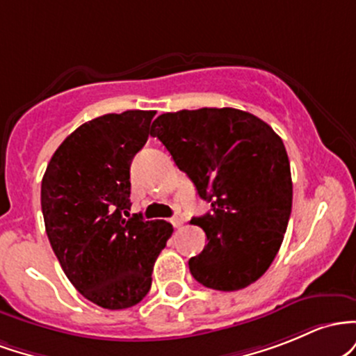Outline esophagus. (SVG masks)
Segmentation results:
<instances>
[{
    "label": "esophagus",
    "mask_w": 356,
    "mask_h": 356,
    "mask_svg": "<svg viewBox=\"0 0 356 356\" xmlns=\"http://www.w3.org/2000/svg\"><path fill=\"white\" fill-rule=\"evenodd\" d=\"M171 223H173V227H181L183 223H185V218H183V215H179V213H177V215H173V217H171V220H170Z\"/></svg>",
    "instance_id": "obj_1"
}]
</instances>
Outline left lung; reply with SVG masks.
<instances>
[{"label": "left lung", "instance_id": "8db88e82", "mask_svg": "<svg viewBox=\"0 0 356 356\" xmlns=\"http://www.w3.org/2000/svg\"><path fill=\"white\" fill-rule=\"evenodd\" d=\"M211 211L190 223L207 245L188 261L205 287L238 291L273 264L293 207L282 139L262 119L232 107L161 114L151 127Z\"/></svg>", "mask_w": 356, "mask_h": 356}]
</instances>
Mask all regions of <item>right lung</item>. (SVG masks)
Instances as JSON below:
<instances>
[{"mask_svg": "<svg viewBox=\"0 0 356 356\" xmlns=\"http://www.w3.org/2000/svg\"><path fill=\"white\" fill-rule=\"evenodd\" d=\"M154 111H126L67 136L42 179L45 230L60 266L83 298L106 309L138 305L151 289L165 220L129 217V170L146 145Z\"/></svg>", "mask_w": 356, "mask_h": 356, "instance_id": "obj_1", "label": "right lung"}]
</instances>
